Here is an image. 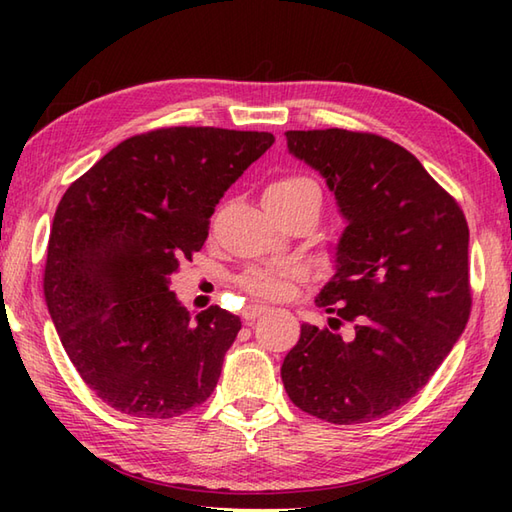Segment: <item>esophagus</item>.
I'll return each mask as SVG.
<instances>
[{"mask_svg": "<svg viewBox=\"0 0 512 512\" xmlns=\"http://www.w3.org/2000/svg\"><path fill=\"white\" fill-rule=\"evenodd\" d=\"M266 310H268L266 306H259V303H253V306H246V308L242 310V319H244L246 323H253L257 317H262V314H264Z\"/></svg>", "mask_w": 512, "mask_h": 512, "instance_id": "obj_1", "label": "esophagus"}]
</instances>
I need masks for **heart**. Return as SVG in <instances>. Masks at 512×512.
<instances>
[{
	"label": "heart",
	"instance_id": "heart-1",
	"mask_svg": "<svg viewBox=\"0 0 512 512\" xmlns=\"http://www.w3.org/2000/svg\"><path fill=\"white\" fill-rule=\"evenodd\" d=\"M303 189H317V184L308 178L301 176H288V178H279L273 184H268V189L264 191V202H279L292 198ZM303 277L299 268H284V270H253L244 284L250 292L262 297H286L292 290V286Z\"/></svg>",
	"mask_w": 512,
	"mask_h": 512
}]
</instances>
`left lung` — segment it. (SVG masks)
I'll return each instance as SVG.
<instances>
[{"mask_svg": "<svg viewBox=\"0 0 512 512\" xmlns=\"http://www.w3.org/2000/svg\"><path fill=\"white\" fill-rule=\"evenodd\" d=\"M319 171L345 228L334 275L314 299L330 328L303 323L281 380L290 400L334 424L372 422L429 383L471 312L469 226L420 160L391 140L347 129L286 132ZM345 320L353 332H335Z\"/></svg>", "mask_w": 512, "mask_h": 512, "instance_id": "1", "label": "left lung"}]
</instances>
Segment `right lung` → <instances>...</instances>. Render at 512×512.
I'll return each instance as SVG.
<instances>
[{
	"mask_svg": "<svg viewBox=\"0 0 512 512\" xmlns=\"http://www.w3.org/2000/svg\"><path fill=\"white\" fill-rule=\"evenodd\" d=\"M275 143L268 132L167 127L132 136L70 184L54 213L43 295L76 372L134 418H173L213 394L242 328L193 314L171 275L209 235L224 191Z\"/></svg>",
	"mask_w": 512,
	"mask_h": 512,
	"instance_id": "right-lung-1",
	"label": "right lung"
}]
</instances>
